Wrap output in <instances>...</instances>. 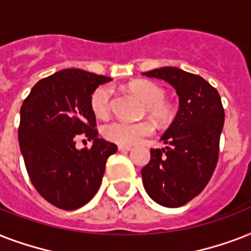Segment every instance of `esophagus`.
Returning <instances> with one entry per match:
<instances>
[{
	"mask_svg": "<svg viewBox=\"0 0 251 251\" xmlns=\"http://www.w3.org/2000/svg\"><path fill=\"white\" fill-rule=\"evenodd\" d=\"M131 150V146H118V151H121V152H127Z\"/></svg>",
	"mask_w": 251,
	"mask_h": 251,
	"instance_id": "obj_1",
	"label": "esophagus"
}]
</instances>
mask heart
Instances as JSON below:
<instances>
[{"label":"heart","instance_id":"obj_1","mask_svg":"<svg viewBox=\"0 0 251 251\" xmlns=\"http://www.w3.org/2000/svg\"><path fill=\"white\" fill-rule=\"evenodd\" d=\"M129 90L145 102L147 114L159 122L169 121L173 116L172 106L164 100V91L150 80H137ZM112 91L109 87H99L91 96V108L99 118L108 117L110 112ZM153 133V126L147 121H114L102 127V135L109 142L120 146H133Z\"/></svg>","mask_w":251,"mask_h":251}]
</instances>
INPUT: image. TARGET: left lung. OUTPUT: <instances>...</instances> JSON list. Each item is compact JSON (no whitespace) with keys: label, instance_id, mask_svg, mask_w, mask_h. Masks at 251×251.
Instances as JSON below:
<instances>
[{"label":"left lung","instance_id":"obj_1","mask_svg":"<svg viewBox=\"0 0 251 251\" xmlns=\"http://www.w3.org/2000/svg\"><path fill=\"white\" fill-rule=\"evenodd\" d=\"M171 84L178 96L175 120L163 134L165 149L151 150L142 169L150 198L164 207H181L206 187L219 156L224 126L220 95L202 76L167 66L143 73Z\"/></svg>","mask_w":251,"mask_h":251}]
</instances>
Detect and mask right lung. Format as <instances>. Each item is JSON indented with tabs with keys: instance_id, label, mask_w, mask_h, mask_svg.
Wrapping results in <instances>:
<instances>
[{
	"instance_id": "add662e5",
	"label": "right lung",
	"mask_w": 251,
	"mask_h": 251,
	"mask_svg": "<svg viewBox=\"0 0 251 251\" xmlns=\"http://www.w3.org/2000/svg\"><path fill=\"white\" fill-rule=\"evenodd\" d=\"M110 78L65 69L39 80L21 108L18 130L25 169L37 193L53 206L76 210L98 193L105 163L117 151L98 138L91 96ZM93 141L78 150L76 137Z\"/></svg>"
}]
</instances>
